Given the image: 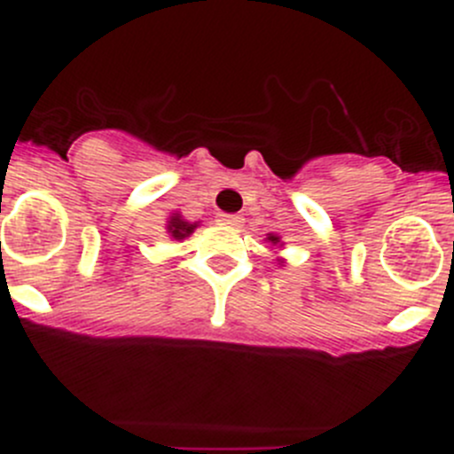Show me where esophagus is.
<instances>
[{
	"label": "esophagus",
	"instance_id": "34e87169",
	"mask_svg": "<svg viewBox=\"0 0 454 454\" xmlns=\"http://www.w3.org/2000/svg\"><path fill=\"white\" fill-rule=\"evenodd\" d=\"M217 222L223 223V226H228V228H239L241 223H244V219H241L239 215L222 213V215H217Z\"/></svg>",
	"mask_w": 454,
	"mask_h": 454
}]
</instances>
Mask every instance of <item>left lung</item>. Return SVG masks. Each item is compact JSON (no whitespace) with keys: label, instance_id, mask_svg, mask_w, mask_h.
<instances>
[{"label":"left lung","instance_id":"left-lung-1","mask_svg":"<svg viewBox=\"0 0 454 454\" xmlns=\"http://www.w3.org/2000/svg\"><path fill=\"white\" fill-rule=\"evenodd\" d=\"M268 241H272V244L277 246V244H278V237H277V235H270V237H268ZM281 263H283V261H281Z\"/></svg>","mask_w":454,"mask_h":454}]
</instances>
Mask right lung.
I'll return each instance as SVG.
<instances>
[{
  "label": "right lung",
  "mask_w": 454,
  "mask_h": 454,
  "mask_svg": "<svg viewBox=\"0 0 454 454\" xmlns=\"http://www.w3.org/2000/svg\"><path fill=\"white\" fill-rule=\"evenodd\" d=\"M195 228H198V223L186 222V219H182V215H177V213H173L171 219H168V223H167L168 235H171L173 239H177V241L186 239V237H189L191 232L195 231Z\"/></svg>",
  "instance_id": "obj_1"
}]
</instances>
